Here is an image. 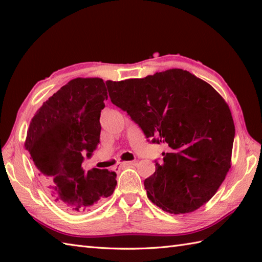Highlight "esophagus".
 <instances>
[{
	"label": "esophagus",
	"mask_w": 262,
	"mask_h": 262,
	"mask_svg": "<svg viewBox=\"0 0 262 262\" xmlns=\"http://www.w3.org/2000/svg\"><path fill=\"white\" fill-rule=\"evenodd\" d=\"M134 164H135L134 161H124V162L118 163V165H117L116 168L122 169V168H126V166H128V165H134Z\"/></svg>",
	"instance_id": "34e87169"
}]
</instances>
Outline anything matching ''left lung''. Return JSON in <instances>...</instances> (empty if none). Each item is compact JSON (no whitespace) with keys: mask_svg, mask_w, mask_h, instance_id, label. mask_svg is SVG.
Listing matches in <instances>:
<instances>
[{"mask_svg":"<svg viewBox=\"0 0 262 262\" xmlns=\"http://www.w3.org/2000/svg\"><path fill=\"white\" fill-rule=\"evenodd\" d=\"M111 102L130 116L152 143L165 144L163 162L144 180L147 197L170 214L205 205L231 168L235 127L225 100L181 69L144 79L107 81Z\"/></svg>","mask_w":262,"mask_h":262,"instance_id":"left-lung-1","label":"left lung"}]
</instances>
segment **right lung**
<instances>
[{
  "mask_svg": "<svg viewBox=\"0 0 262 262\" xmlns=\"http://www.w3.org/2000/svg\"><path fill=\"white\" fill-rule=\"evenodd\" d=\"M108 99L99 77H77L54 93L30 121L25 147L43 185L59 206L72 213L89 210L113 194L116 172L82 168L100 143V114Z\"/></svg>",
  "mask_w": 262,
  "mask_h": 262,
  "instance_id": "obj_1",
  "label": "right lung"
}]
</instances>
